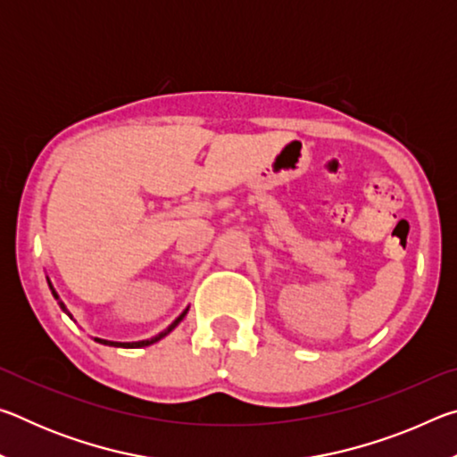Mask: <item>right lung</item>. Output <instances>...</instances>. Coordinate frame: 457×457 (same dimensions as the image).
<instances>
[{
	"mask_svg": "<svg viewBox=\"0 0 457 457\" xmlns=\"http://www.w3.org/2000/svg\"><path fill=\"white\" fill-rule=\"evenodd\" d=\"M46 280H48V286H50V290H52V296L58 300V304H60L62 311H64V312H66V314L71 316V319H72L71 311H68L66 304L62 303L60 296H58V292L54 290V286H52V282H50V278H46ZM187 311H189V306L185 308V311H183L179 316H177V319H175L171 324H169V327H167L165 330H161L159 335H154V337H151V338H145V340H135V343H117V340H106V338H95V340H96V343H100V345H106V346H119V349H141V346H149V345H154V343H157V340H161V338H163V337H167L169 332H171V330L177 327V324H179V322L185 319V314H187ZM72 320H74V319H72Z\"/></svg>",
	"mask_w": 457,
	"mask_h": 457,
	"instance_id": "obj_1",
	"label": "right lung"
}]
</instances>
